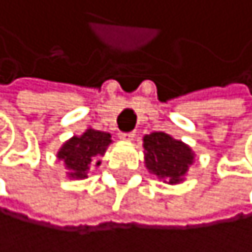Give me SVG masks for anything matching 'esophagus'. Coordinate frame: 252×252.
<instances>
[{"mask_svg": "<svg viewBox=\"0 0 252 252\" xmlns=\"http://www.w3.org/2000/svg\"><path fill=\"white\" fill-rule=\"evenodd\" d=\"M118 136H120L121 141H127V142H129V141H132L134 137H136V134H134V132H120Z\"/></svg>", "mask_w": 252, "mask_h": 252, "instance_id": "esophagus-1", "label": "esophagus"}]
</instances>
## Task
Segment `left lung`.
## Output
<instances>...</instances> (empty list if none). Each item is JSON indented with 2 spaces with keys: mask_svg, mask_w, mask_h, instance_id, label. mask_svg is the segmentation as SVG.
<instances>
[{
  "mask_svg": "<svg viewBox=\"0 0 252 252\" xmlns=\"http://www.w3.org/2000/svg\"><path fill=\"white\" fill-rule=\"evenodd\" d=\"M144 160L150 173L168 185H178L192 165L194 152L185 142L158 131L144 136Z\"/></svg>",
  "mask_w": 252,
  "mask_h": 252,
  "instance_id": "left-lung-1",
  "label": "left lung"
}]
</instances>
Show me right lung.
Returning <instances> with one entry per match:
<instances>
[{"instance_id":"add662e5","label":"right lung","mask_w":252,"mask_h":252,"mask_svg":"<svg viewBox=\"0 0 252 252\" xmlns=\"http://www.w3.org/2000/svg\"><path fill=\"white\" fill-rule=\"evenodd\" d=\"M110 144L111 136L108 132L89 127L82 136H74L63 144L56 157L64 163L67 178L84 180L87 178L90 166H98L102 163L98 158L106 152V147Z\"/></svg>"}]
</instances>
